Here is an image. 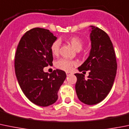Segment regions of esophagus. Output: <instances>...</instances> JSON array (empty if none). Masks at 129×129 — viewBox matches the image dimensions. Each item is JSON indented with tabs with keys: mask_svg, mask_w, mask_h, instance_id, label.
I'll use <instances>...</instances> for the list:
<instances>
[{
	"mask_svg": "<svg viewBox=\"0 0 129 129\" xmlns=\"http://www.w3.org/2000/svg\"><path fill=\"white\" fill-rule=\"evenodd\" d=\"M71 72H66V75H67V76H70V75H71Z\"/></svg>",
	"mask_w": 129,
	"mask_h": 129,
	"instance_id": "obj_1",
	"label": "esophagus"
}]
</instances>
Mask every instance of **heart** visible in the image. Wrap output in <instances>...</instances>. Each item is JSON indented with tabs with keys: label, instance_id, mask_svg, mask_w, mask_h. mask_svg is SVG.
<instances>
[{
	"label": "heart",
	"instance_id": "obj_1",
	"mask_svg": "<svg viewBox=\"0 0 129 129\" xmlns=\"http://www.w3.org/2000/svg\"><path fill=\"white\" fill-rule=\"evenodd\" d=\"M76 50L79 51L83 47V42L78 37H71L66 40ZM60 42L58 40L53 42L51 45V52L53 55H57L59 52ZM76 65V62L66 58H61L57 60L55 63V66L58 69L65 71H70L72 70L74 66Z\"/></svg>",
	"mask_w": 129,
	"mask_h": 129
}]
</instances>
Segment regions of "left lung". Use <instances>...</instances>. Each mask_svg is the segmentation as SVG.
<instances>
[{
    "mask_svg": "<svg viewBox=\"0 0 129 129\" xmlns=\"http://www.w3.org/2000/svg\"><path fill=\"white\" fill-rule=\"evenodd\" d=\"M91 27V48L86 60L78 67L80 72L89 71L87 79L76 73V91L79 100L92 105L103 101L110 91L116 74L117 63L113 44L108 35L98 27Z\"/></svg>",
    "mask_w": 129,
    "mask_h": 129,
    "instance_id": "8db88e82",
    "label": "left lung"
}]
</instances>
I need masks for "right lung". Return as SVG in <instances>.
Segmentation results:
<instances>
[{
    "instance_id": "add662e5",
    "label": "right lung",
    "mask_w": 129,
    "mask_h": 129,
    "mask_svg": "<svg viewBox=\"0 0 129 129\" xmlns=\"http://www.w3.org/2000/svg\"><path fill=\"white\" fill-rule=\"evenodd\" d=\"M57 37L48 29L35 27L22 37L15 55V73L20 87L29 101L48 107L58 99V91L66 74L57 69L51 74L43 68L52 65L51 45Z\"/></svg>"
}]
</instances>
